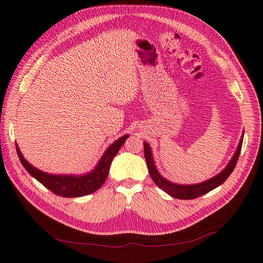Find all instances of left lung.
<instances>
[{
  "label": "left lung",
  "mask_w": 263,
  "mask_h": 263,
  "mask_svg": "<svg viewBox=\"0 0 263 263\" xmlns=\"http://www.w3.org/2000/svg\"><path fill=\"white\" fill-rule=\"evenodd\" d=\"M242 142H243V137L240 140L239 146H237L233 158H232L231 161L227 166V168H225L222 173H219L215 177H213V178L206 180L204 182H200V184H197V185H177V184H174V182H170L164 178H162V177L159 175V173L157 172V168H156L155 162H154V158H152L151 149H150L149 144L146 142H143L144 158H145L146 164H148V170L150 173L151 178L155 181V184L158 187L161 188L162 191H164L168 195H170V196H173L175 198L194 199V198H197V197L201 196V195L207 194L209 192L213 191V189L218 187L219 185H222L223 182L229 178V176L234 170L237 159H239V157H240Z\"/></svg>",
  "instance_id": "1"
}]
</instances>
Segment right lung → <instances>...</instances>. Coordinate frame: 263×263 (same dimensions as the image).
Masks as SVG:
<instances>
[{
  "label": "right lung",
  "mask_w": 263,
  "mask_h": 263,
  "mask_svg": "<svg viewBox=\"0 0 263 263\" xmlns=\"http://www.w3.org/2000/svg\"><path fill=\"white\" fill-rule=\"evenodd\" d=\"M129 136L121 137L113 144L108 146V149L103 155L96 168L87 175L84 176H58V175H49L47 173L31 166L16 145V152L22 166L26 168L27 172L31 175L42 185L47 187L49 191L53 194L63 197H81L85 195H89L96 192L106 180L108 176V170L114 156H117L120 148Z\"/></svg>",
  "instance_id": "add662e5"
}]
</instances>
